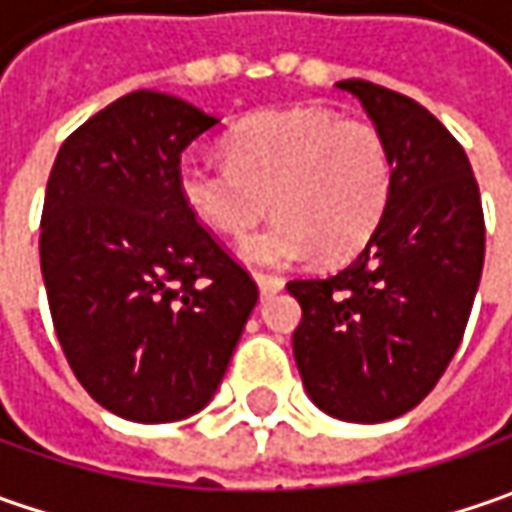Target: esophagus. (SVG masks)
<instances>
[{"instance_id":"esophagus-1","label":"esophagus","mask_w":512,"mask_h":512,"mask_svg":"<svg viewBox=\"0 0 512 512\" xmlns=\"http://www.w3.org/2000/svg\"><path fill=\"white\" fill-rule=\"evenodd\" d=\"M253 279H256V285H259V293H262V299H270V296H276V293H279V290L285 287V279H282V276L256 273Z\"/></svg>"}]
</instances>
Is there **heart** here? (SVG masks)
<instances>
[{
  "label": "heart",
  "instance_id": "obj_1",
  "mask_svg": "<svg viewBox=\"0 0 512 512\" xmlns=\"http://www.w3.org/2000/svg\"><path fill=\"white\" fill-rule=\"evenodd\" d=\"M227 156L190 153L179 190L210 230L239 239L273 207L276 219L242 245L250 265L356 253L382 222L393 159L382 130L325 108H279L227 133Z\"/></svg>",
  "mask_w": 512,
  "mask_h": 512
}]
</instances>
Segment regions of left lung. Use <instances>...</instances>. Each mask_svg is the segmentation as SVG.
I'll use <instances>...</instances> for the list:
<instances>
[{"label":"left lung","mask_w":512,"mask_h":512,"mask_svg":"<svg viewBox=\"0 0 512 512\" xmlns=\"http://www.w3.org/2000/svg\"><path fill=\"white\" fill-rule=\"evenodd\" d=\"M362 102L393 159V190L362 253L325 279H293V356L307 396L342 422H390L442 379L484 265L479 185L442 122L396 90L336 82Z\"/></svg>","instance_id":"1"}]
</instances>
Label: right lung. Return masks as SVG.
Returning <instances> with one entry per match:
<instances>
[{"label":"right lung","mask_w":512,"mask_h":512,"mask_svg":"<svg viewBox=\"0 0 512 512\" xmlns=\"http://www.w3.org/2000/svg\"><path fill=\"white\" fill-rule=\"evenodd\" d=\"M216 122L136 90L73 130L50 170L39 256L53 327L82 387L130 422L210 404L259 299L179 190L182 150Z\"/></svg>","instance_id":"1"}]
</instances>
